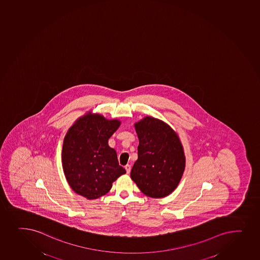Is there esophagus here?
Wrapping results in <instances>:
<instances>
[{"label": "esophagus", "instance_id": "obj_1", "mask_svg": "<svg viewBox=\"0 0 260 260\" xmlns=\"http://www.w3.org/2000/svg\"><path fill=\"white\" fill-rule=\"evenodd\" d=\"M125 170H126V173H127V174H129V173H130V171H131V166H130L129 164H127V165H126V166H125Z\"/></svg>", "mask_w": 260, "mask_h": 260}]
</instances>
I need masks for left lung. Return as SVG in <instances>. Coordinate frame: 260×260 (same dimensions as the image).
I'll use <instances>...</instances> for the list:
<instances>
[{
    "instance_id": "1",
    "label": "left lung",
    "mask_w": 260,
    "mask_h": 260,
    "mask_svg": "<svg viewBox=\"0 0 260 260\" xmlns=\"http://www.w3.org/2000/svg\"><path fill=\"white\" fill-rule=\"evenodd\" d=\"M134 126L140 144L132 180L148 197H166L177 187L186 166L181 140L167 123L151 116Z\"/></svg>"
}]
</instances>
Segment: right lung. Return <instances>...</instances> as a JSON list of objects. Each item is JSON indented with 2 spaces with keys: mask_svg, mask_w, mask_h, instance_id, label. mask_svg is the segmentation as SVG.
Returning <instances> with one entry per match:
<instances>
[{
  "mask_svg": "<svg viewBox=\"0 0 260 260\" xmlns=\"http://www.w3.org/2000/svg\"><path fill=\"white\" fill-rule=\"evenodd\" d=\"M120 125L116 119L88 112L69 129L61 160L68 183L77 194L96 200L109 192L113 182L126 173L119 165L116 151L108 144Z\"/></svg>",
  "mask_w": 260,
  "mask_h": 260,
  "instance_id": "right-lung-1",
  "label": "right lung"
}]
</instances>
